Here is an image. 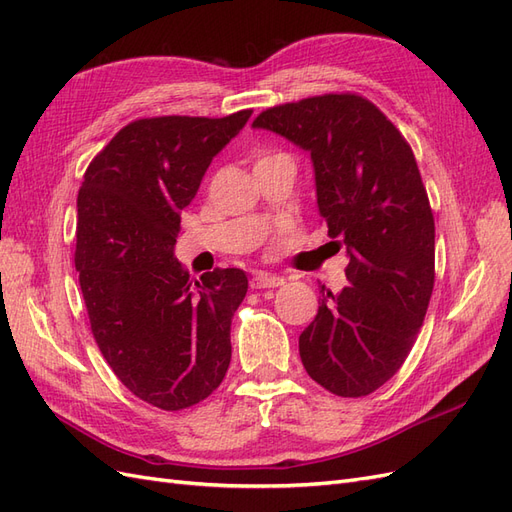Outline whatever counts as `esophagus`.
Instances as JSON below:
<instances>
[{
  "label": "esophagus",
  "mask_w": 512,
  "mask_h": 512,
  "mask_svg": "<svg viewBox=\"0 0 512 512\" xmlns=\"http://www.w3.org/2000/svg\"><path fill=\"white\" fill-rule=\"evenodd\" d=\"M284 284V277H280V275H271V273H258L254 280L250 282V286L252 288H277V286H282Z\"/></svg>",
  "instance_id": "34e87169"
}]
</instances>
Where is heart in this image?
<instances>
[{
	"label": "heart",
	"instance_id": "obj_1",
	"mask_svg": "<svg viewBox=\"0 0 512 512\" xmlns=\"http://www.w3.org/2000/svg\"><path fill=\"white\" fill-rule=\"evenodd\" d=\"M265 158H267V156H265Z\"/></svg>",
	"mask_w": 512,
	"mask_h": 512
}]
</instances>
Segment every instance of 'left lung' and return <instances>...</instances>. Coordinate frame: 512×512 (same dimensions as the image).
I'll return each mask as SVG.
<instances>
[{
	"label": "left lung",
	"instance_id": "1",
	"mask_svg": "<svg viewBox=\"0 0 512 512\" xmlns=\"http://www.w3.org/2000/svg\"><path fill=\"white\" fill-rule=\"evenodd\" d=\"M252 126L312 153L320 218L350 256V286L322 290L299 337L303 367L333 395L365 397L404 365L436 280V224L412 147L350 91L271 106Z\"/></svg>",
	"mask_w": 512,
	"mask_h": 512
}]
</instances>
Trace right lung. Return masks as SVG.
<instances>
[{"mask_svg": "<svg viewBox=\"0 0 512 512\" xmlns=\"http://www.w3.org/2000/svg\"><path fill=\"white\" fill-rule=\"evenodd\" d=\"M250 115L134 119L89 162L76 198L74 267L91 333L121 384L166 412L207 399L230 365L247 277L213 269L192 280L173 247L213 156Z\"/></svg>", "mask_w": 512, "mask_h": 512, "instance_id": "1", "label": "right lung"}]
</instances>
